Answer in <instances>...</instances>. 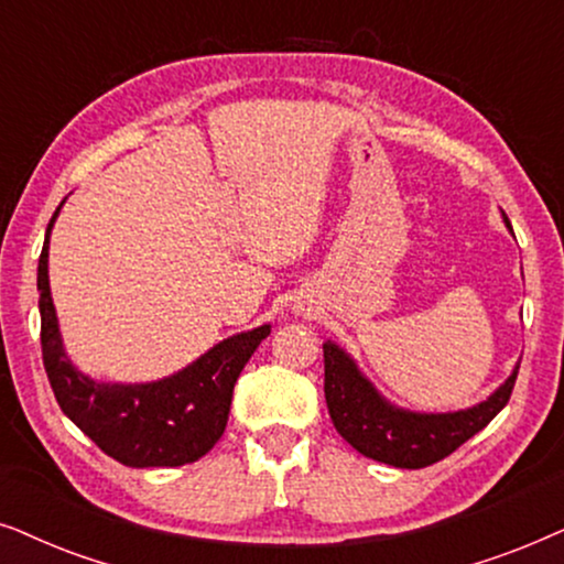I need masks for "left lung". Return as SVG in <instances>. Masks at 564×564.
I'll list each match as a JSON object with an SVG mask.
<instances>
[{"instance_id": "8db88e82", "label": "left lung", "mask_w": 564, "mask_h": 564, "mask_svg": "<svg viewBox=\"0 0 564 564\" xmlns=\"http://www.w3.org/2000/svg\"><path fill=\"white\" fill-rule=\"evenodd\" d=\"M506 224L510 227L508 216ZM325 400L329 417L348 444L369 459L400 469H423L454 454L506 408L518 369L485 402L459 412H410L394 408L358 371L343 348L325 345Z\"/></svg>"}]
</instances>
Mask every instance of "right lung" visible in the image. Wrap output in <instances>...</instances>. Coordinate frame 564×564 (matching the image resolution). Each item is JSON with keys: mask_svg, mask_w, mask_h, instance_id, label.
Instances as JSON below:
<instances>
[{"mask_svg": "<svg viewBox=\"0 0 564 564\" xmlns=\"http://www.w3.org/2000/svg\"><path fill=\"white\" fill-rule=\"evenodd\" d=\"M58 212L62 206L51 216L37 260L43 366L58 408L126 467H183L200 459L221 438L239 373L270 335V325L231 335L183 371L149 384H105L85 377L64 352L48 286V237Z\"/></svg>", "mask_w": 564, "mask_h": 564, "instance_id": "obj_1", "label": "right lung"}]
</instances>
